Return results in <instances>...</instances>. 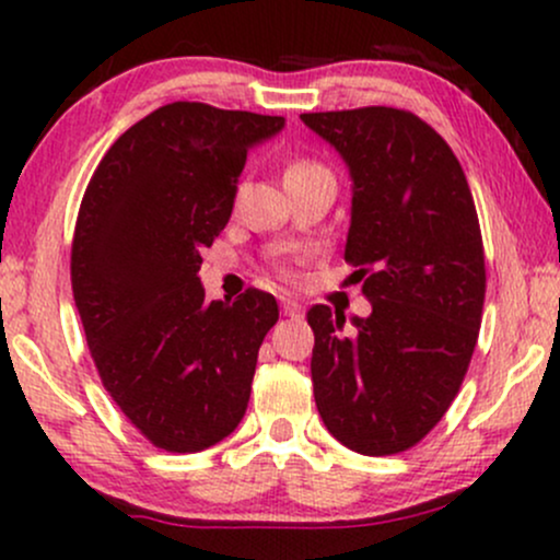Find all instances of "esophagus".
<instances>
[{"label": "esophagus", "mask_w": 560, "mask_h": 560, "mask_svg": "<svg viewBox=\"0 0 560 560\" xmlns=\"http://www.w3.org/2000/svg\"><path fill=\"white\" fill-rule=\"evenodd\" d=\"M281 311H284V316H289V318H298L302 313V307H300V302H294V300H281Z\"/></svg>", "instance_id": "34e87169"}]
</instances>
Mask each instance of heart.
<instances>
[{"label": "heart", "mask_w": 560, "mask_h": 560, "mask_svg": "<svg viewBox=\"0 0 560 560\" xmlns=\"http://www.w3.org/2000/svg\"><path fill=\"white\" fill-rule=\"evenodd\" d=\"M307 171H318V165H313V163H294V165H289L287 178L289 176H298V173H307Z\"/></svg>", "instance_id": "1"}]
</instances>
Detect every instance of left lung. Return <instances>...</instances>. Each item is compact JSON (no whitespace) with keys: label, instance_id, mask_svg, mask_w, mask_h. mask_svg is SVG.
I'll return each instance as SVG.
<instances>
[{"label":"left lung","instance_id":"1","mask_svg":"<svg viewBox=\"0 0 560 560\" xmlns=\"http://www.w3.org/2000/svg\"><path fill=\"white\" fill-rule=\"evenodd\" d=\"M352 182L345 260L371 302L365 318L316 305L313 395L326 429L363 455L413 447L458 395L485 307L477 208L447 141L413 113H305Z\"/></svg>","mask_w":560,"mask_h":560}]
</instances>
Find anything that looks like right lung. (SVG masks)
Segmentation results:
<instances>
[{
  "instance_id": "1",
  "label": "right lung",
  "mask_w": 560,
  "mask_h": 560,
  "mask_svg": "<svg viewBox=\"0 0 560 560\" xmlns=\"http://www.w3.org/2000/svg\"><path fill=\"white\" fill-rule=\"evenodd\" d=\"M279 115L173 102L96 165L75 221L70 281L102 384L155 447L199 453L240 427L273 294L205 300L199 266L226 229L244 160Z\"/></svg>"
}]
</instances>
